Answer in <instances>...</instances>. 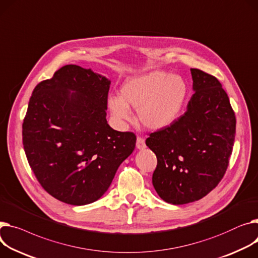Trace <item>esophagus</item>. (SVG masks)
Returning <instances> with one entry per match:
<instances>
[{"label":"esophagus","instance_id":"1","mask_svg":"<svg viewBox=\"0 0 258 258\" xmlns=\"http://www.w3.org/2000/svg\"><path fill=\"white\" fill-rule=\"evenodd\" d=\"M136 146H137V148H138V149H144L146 147L145 140L143 138H141V137H138V138H137Z\"/></svg>","mask_w":258,"mask_h":258}]
</instances>
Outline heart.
Listing matches in <instances>:
<instances>
[{
  "label": "heart",
  "mask_w": 258,
  "mask_h": 258,
  "mask_svg": "<svg viewBox=\"0 0 258 258\" xmlns=\"http://www.w3.org/2000/svg\"><path fill=\"white\" fill-rule=\"evenodd\" d=\"M186 94L187 85L180 76L153 71L127 80L121 87V97H109L108 106L119 121H133V108L138 111L144 127L160 131L179 118Z\"/></svg>",
  "instance_id": "1"
}]
</instances>
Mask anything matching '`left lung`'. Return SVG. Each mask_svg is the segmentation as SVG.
<instances>
[{"label": "left lung", "instance_id": "1", "mask_svg": "<svg viewBox=\"0 0 258 258\" xmlns=\"http://www.w3.org/2000/svg\"><path fill=\"white\" fill-rule=\"evenodd\" d=\"M193 90L186 112L166 128L151 133L146 145L158 165L152 184L171 204L208 195L224 176L235 137V116L217 78L191 68Z\"/></svg>", "mask_w": 258, "mask_h": 258}]
</instances>
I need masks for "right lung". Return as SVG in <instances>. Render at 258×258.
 Segmentation results:
<instances>
[{
  "label": "right lung",
  "instance_id": "1",
  "mask_svg": "<svg viewBox=\"0 0 258 258\" xmlns=\"http://www.w3.org/2000/svg\"><path fill=\"white\" fill-rule=\"evenodd\" d=\"M111 81L78 65H65L40 82L29 101L23 144L44 190L72 205L104 195L136 146L131 132L107 121Z\"/></svg>",
  "mask_w": 258,
  "mask_h": 258
}]
</instances>
